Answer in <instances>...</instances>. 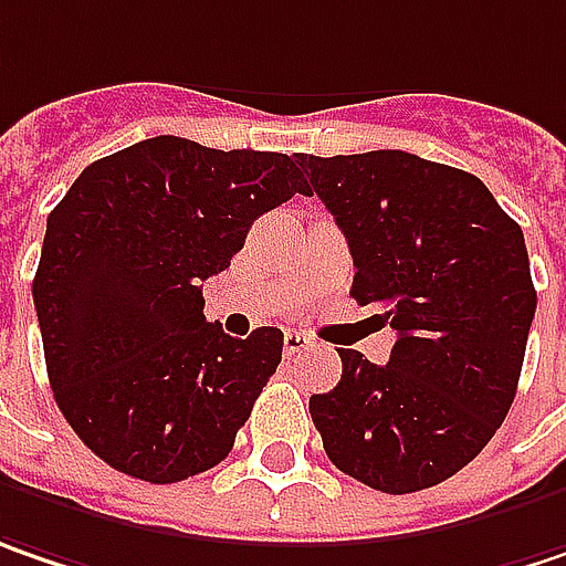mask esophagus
<instances>
[{"label": "esophagus", "instance_id": "1", "mask_svg": "<svg viewBox=\"0 0 566 566\" xmlns=\"http://www.w3.org/2000/svg\"><path fill=\"white\" fill-rule=\"evenodd\" d=\"M311 346H314V339L307 333H301V329H287L284 333V355H297V352L311 349Z\"/></svg>", "mask_w": 566, "mask_h": 566}]
</instances>
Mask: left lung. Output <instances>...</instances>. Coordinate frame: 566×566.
<instances>
[{
    "label": "left lung",
    "instance_id": "8db88e82",
    "mask_svg": "<svg viewBox=\"0 0 566 566\" xmlns=\"http://www.w3.org/2000/svg\"><path fill=\"white\" fill-rule=\"evenodd\" d=\"M297 166L349 240V294L397 329L387 365L339 349V384L311 397L323 449L381 493L449 481L513 407L535 316L522 227L478 176L413 153Z\"/></svg>",
    "mask_w": 566,
    "mask_h": 566
}]
</instances>
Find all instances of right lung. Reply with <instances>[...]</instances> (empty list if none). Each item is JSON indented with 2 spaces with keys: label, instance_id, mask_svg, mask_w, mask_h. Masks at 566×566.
<instances>
[{
  "label": "right lung",
  "instance_id": "obj_1",
  "mask_svg": "<svg viewBox=\"0 0 566 566\" xmlns=\"http://www.w3.org/2000/svg\"><path fill=\"white\" fill-rule=\"evenodd\" d=\"M304 191L294 156L150 137L85 166L53 208L31 284L48 378L105 464L176 483L230 454L284 339L227 336L201 284Z\"/></svg>",
  "mask_w": 566,
  "mask_h": 566
}]
</instances>
